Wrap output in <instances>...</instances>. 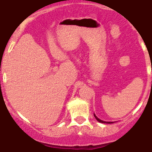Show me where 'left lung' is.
<instances>
[{
  "label": "left lung",
  "mask_w": 152,
  "mask_h": 152,
  "mask_svg": "<svg viewBox=\"0 0 152 152\" xmlns=\"http://www.w3.org/2000/svg\"><path fill=\"white\" fill-rule=\"evenodd\" d=\"M94 117L96 118V120H97L98 122H100V123H113L112 122H105V121H103V120H101V119H98V118L96 116V115H95V114H94Z\"/></svg>",
  "instance_id": "1"
}]
</instances>
